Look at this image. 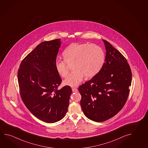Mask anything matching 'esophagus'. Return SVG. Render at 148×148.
I'll use <instances>...</instances> for the list:
<instances>
[{"mask_svg":"<svg viewBox=\"0 0 148 148\" xmlns=\"http://www.w3.org/2000/svg\"><path fill=\"white\" fill-rule=\"evenodd\" d=\"M72 91L73 92H77L78 90H77V88H72Z\"/></svg>","mask_w":148,"mask_h":148,"instance_id":"esophagus-1","label":"esophagus"}]
</instances>
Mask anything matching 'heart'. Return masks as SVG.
I'll return each mask as SVG.
<instances>
[{
  "label": "heart",
  "mask_w": 148,
  "mask_h": 148,
  "mask_svg": "<svg viewBox=\"0 0 148 148\" xmlns=\"http://www.w3.org/2000/svg\"><path fill=\"white\" fill-rule=\"evenodd\" d=\"M64 60H56L55 68L60 75L66 77L69 66L73 64L74 71L64 80V84L76 86L82 81L84 76L91 78L97 74L105 62L103 48L95 44L72 43L63 53Z\"/></svg>",
  "instance_id": "b5f03b06"
}]
</instances>
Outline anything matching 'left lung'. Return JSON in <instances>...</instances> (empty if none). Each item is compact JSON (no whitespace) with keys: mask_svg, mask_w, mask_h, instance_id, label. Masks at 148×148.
<instances>
[{"mask_svg":"<svg viewBox=\"0 0 148 148\" xmlns=\"http://www.w3.org/2000/svg\"><path fill=\"white\" fill-rule=\"evenodd\" d=\"M103 41L106 54L102 69L79 88L84 114L97 122L109 120L123 108L132 82V72L127 59L110 42Z\"/></svg>","mask_w":148,"mask_h":148,"instance_id":"obj_1","label":"left lung"}]
</instances>
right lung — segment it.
I'll use <instances>...</instances> for the list:
<instances>
[{"label": "right lung", "mask_w": 148, "mask_h": 148, "mask_svg": "<svg viewBox=\"0 0 148 148\" xmlns=\"http://www.w3.org/2000/svg\"><path fill=\"white\" fill-rule=\"evenodd\" d=\"M60 39L43 42L21 61L18 82L21 100L33 114L47 123L65 116L72 88L58 87L62 79L55 68Z\"/></svg>", "instance_id": "right-lung-1"}]
</instances>
